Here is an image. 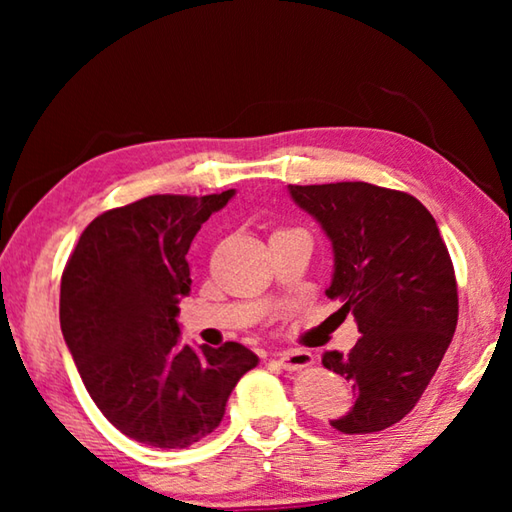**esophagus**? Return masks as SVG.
<instances>
[{"label":"esophagus","mask_w":512,"mask_h":512,"mask_svg":"<svg viewBox=\"0 0 512 512\" xmlns=\"http://www.w3.org/2000/svg\"><path fill=\"white\" fill-rule=\"evenodd\" d=\"M277 363H280L284 370H302L314 363V354L307 350H284L277 354Z\"/></svg>","instance_id":"1"}]
</instances>
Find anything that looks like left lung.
Returning a JSON list of instances; mask_svg holds the SVG:
<instances>
[{
    "label": "left lung",
    "mask_w": 512,
    "mask_h": 512,
    "mask_svg": "<svg viewBox=\"0 0 512 512\" xmlns=\"http://www.w3.org/2000/svg\"><path fill=\"white\" fill-rule=\"evenodd\" d=\"M289 192L332 241L325 293L361 332L350 354H323V366L357 393L350 413L329 424L350 436L393 427L418 404L458 323L454 264L436 219L415 196L370 183Z\"/></svg>",
    "instance_id": "obj_1"
}]
</instances>
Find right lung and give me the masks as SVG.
Masks as SVG:
<instances>
[{"instance_id": "right-lung-1", "label": "right lung", "mask_w": 512, "mask_h": 512, "mask_svg": "<svg viewBox=\"0 0 512 512\" xmlns=\"http://www.w3.org/2000/svg\"><path fill=\"white\" fill-rule=\"evenodd\" d=\"M235 196L155 194L99 214L60 280V329L94 404L110 424L160 449H183L223 420L237 381L257 366L241 343L180 345L187 250Z\"/></svg>"}]
</instances>
